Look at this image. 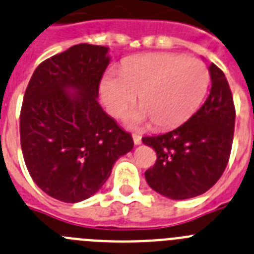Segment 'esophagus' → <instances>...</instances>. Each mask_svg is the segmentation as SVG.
<instances>
[{"instance_id":"esophagus-1","label":"esophagus","mask_w":254,"mask_h":254,"mask_svg":"<svg viewBox=\"0 0 254 254\" xmlns=\"http://www.w3.org/2000/svg\"><path fill=\"white\" fill-rule=\"evenodd\" d=\"M132 140H134V144H135V145H140V144H141V136L136 135V134H132Z\"/></svg>"}]
</instances>
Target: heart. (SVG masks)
I'll return each instance as SVG.
<instances>
[{
  "mask_svg": "<svg viewBox=\"0 0 254 254\" xmlns=\"http://www.w3.org/2000/svg\"><path fill=\"white\" fill-rule=\"evenodd\" d=\"M210 72L204 62L180 54H147L109 69L100 83V95L106 110L122 118L135 105L141 107L125 118L129 127L154 122L168 129L181 125L197 111L206 96Z\"/></svg>",
  "mask_w": 254,
  "mask_h": 254,
  "instance_id": "obj_1",
  "label": "heart"
}]
</instances>
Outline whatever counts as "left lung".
Segmentation results:
<instances>
[{
    "mask_svg": "<svg viewBox=\"0 0 254 254\" xmlns=\"http://www.w3.org/2000/svg\"><path fill=\"white\" fill-rule=\"evenodd\" d=\"M209 72L210 95L185 124L141 139L157 153V162L145 172L148 185L172 200L206 192L229 161L235 124L232 91L225 74L214 63Z\"/></svg>",
    "mask_w": 254,
    "mask_h": 254,
    "instance_id": "8db88e82",
    "label": "left lung"
}]
</instances>
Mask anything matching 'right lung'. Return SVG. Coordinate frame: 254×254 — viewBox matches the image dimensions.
<instances>
[{"label":"right lung","instance_id":"right-lung-1","mask_svg":"<svg viewBox=\"0 0 254 254\" xmlns=\"http://www.w3.org/2000/svg\"><path fill=\"white\" fill-rule=\"evenodd\" d=\"M109 48L77 44L39 64L25 91L20 139L38 187L63 202L95 195L114 163L134 147L131 135L102 110L99 84Z\"/></svg>","mask_w":254,"mask_h":254}]
</instances>
